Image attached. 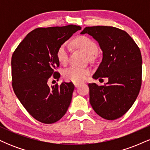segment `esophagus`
<instances>
[{
	"label": "esophagus",
	"mask_w": 150,
	"mask_h": 150,
	"mask_svg": "<svg viewBox=\"0 0 150 150\" xmlns=\"http://www.w3.org/2000/svg\"><path fill=\"white\" fill-rule=\"evenodd\" d=\"M74 85H75V87H77L80 85V83H76V82H75V83H74Z\"/></svg>",
	"instance_id": "34e87169"
}]
</instances>
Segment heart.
I'll use <instances>...</instances> for the list:
<instances>
[{
  "mask_svg": "<svg viewBox=\"0 0 150 150\" xmlns=\"http://www.w3.org/2000/svg\"><path fill=\"white\" fill-rule=\"evenodd\" d=\"M73 44L77 47L83 50L89 56L96 54L98 51V46L90 38L85 36H80L73 40ZM69 49L67 44H63L58 47L56 52V57L61 64L65 65L68 61ZM89 70L87 68L77 66H71L63 70V76L67 81L76 83L85 81L89 75Z\"/></svg>",
  "mask_w": 150,
  "mask_h": 150,
  "instance_id": "b5f03b06",
  "label": "heart"
}]
</instances>
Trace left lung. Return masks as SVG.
I'll use <instances>...</instances> for the list:
<instances>
[{
  "label": "left lung",
  "mask_w": 150,
  "mask_h": 150,
  "mask_svg": "<svg viewBox=\"0 0 150 150\" xmlns=\"http://www.w3.org/2000/svg\"><path fill=\"white\" fill-rule=\"evenodd\" d=\"M99 43L103 58L92 77H108L105 85L89 83V102L101 118L115 120L130 109L142 84V56L133 39L113 27H87L81 32Z\"/></svg>",
  "instance_id": "8db88e82"
}]
</instances>
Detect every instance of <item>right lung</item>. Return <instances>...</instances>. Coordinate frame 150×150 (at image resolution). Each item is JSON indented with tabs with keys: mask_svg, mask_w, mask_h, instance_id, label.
Returning a JSON list of instances; mask_svg holds the SVG:
<instances>
[{
	"mask_svg": "<svg viewBox=\"0 0 150 150\" xmlns=\"http://www.w3.org/2000/svg\"><path fill=\"white\" fill-rule=\"evenodd\" d=\"M81 27L37 28L20 42L12 56V85L17 97L36 120L51 124L59 120L71 102L75 86L72 82L49 87L51 76L61 75L55 69L59 67L57 50Z\"/></svg>",
	"mask_w": 150,
	"mask_h": 150,
	"instance_id": "add662e5",
	"label": "right lung"
}]
</instances>
